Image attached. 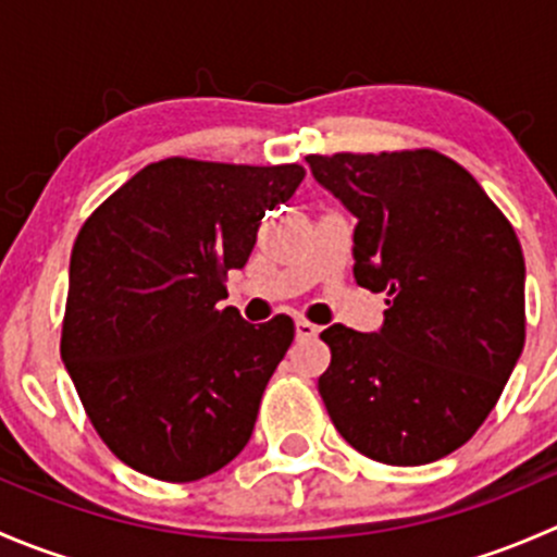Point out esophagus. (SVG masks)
Instances as JSON below:
<instances>
[{"label": "esophagus", "instance_id": "1", "mask_svg": "<svg viewBox=\"0 0 557 557\" xmlns=\"http://www.w3.org/2000/svg\"><path fill=\"white\" fill-rule=\"evenodd\" d=\"M318 325L310 323V320H296V339H312V336H318Z\"/></svg>", "mask_w": 557, "mask_h": 557}]
</instances>
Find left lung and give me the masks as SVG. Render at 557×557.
I'll return each mask as SVG.
<instances>
[{
  "instance_id": "8db88e82",
  "label": "left lung",
  "mask_w": 557,
  "mask_h": 557,
  "mask_svg": "<svg viewBox=\"0 0 557 557\" xmlns=\"http://www.w3.org/2000/svg\"><path fill=\"white\" fill-rule=\"evenodd\" d=\"M358 218L352 274L385 323L320 334L318 391L347 445L387 466L440 460L476 434L525 345V261L512 223L436 150L307 156Z\"/></svg>"
}]
</instances>
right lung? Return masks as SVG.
<instances>
[{
	"instance_id": "1",
	"label": "right lung",
	"mask_w": 557,
	"mask_h": 557,
	"mask_svg": "<svg viewBox=\"0 0 557 557\" xmlns=\"http://www.w3.org/2000/svg\"><path fill=\"white\" fill-rule=\"evenodd\" d=\"M305 166L164 159L91 212L70 261L61 358L88 420L139 474L194 482L245 450L294 320L252 325L226 299L267 210Z\"/></svg>"
}]
</instances>
